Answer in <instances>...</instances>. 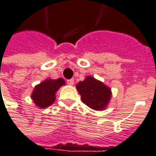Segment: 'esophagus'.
I'll list each match as a JSON object with an SVG mask.
<instances>
[{"instance_id": "1", "label": "esophagus", "mask_w": 156, "mask_h": 156, "mask_svg": "<svg viewBox=\"0 0 156 156\" xmlns=\"http://www.w3.org/2000/svg\"><path fill=\"white\" fill-rule=\"evenodd\" d=\"M66 83H67L68 85H73V83H74V81H73V79H69V80H67V81H66Z\"/></svg>"}]
</instances>
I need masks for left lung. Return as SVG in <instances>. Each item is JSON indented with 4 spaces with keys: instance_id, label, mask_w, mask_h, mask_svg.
Instances as JSON below:
<instances>
[{
    "instance_id": "1",
    "label": "left lung",
    "mask_w": 156,
    "mask_h": 156,
    "mask_svg": "<svg viewBox=\"0 0 156 156\" xmlns=\"http://www.w3.org/2000/svg\"><path fill=\"white\" fill-rule=\"evenodd\" d=\"M82 101L94 110H103L108 105L112 92L111 89L92 76H87L76 85Z\"/></svg>"
}]
</instances>
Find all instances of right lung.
Listing matches in <instances>:
<instances>
[{
  "instance_id": "add662e5",
  "label": "right lung",
  "mask_w": 156,
  "mask_h": 156,
  "mask_svg": "<svg viewBox=\"0 0 156 156\" xmlns=\"http://www.w3.org/2000/svg\"><path fill=\"white\" fill-rule=\"evenodd\" d=\"M65 84L66 82L62 78H58L57 80L48 78L34 87L31 98L36 106L40 108H46L55 102L56 92Z\"/></svg>"
}]
</instances>
